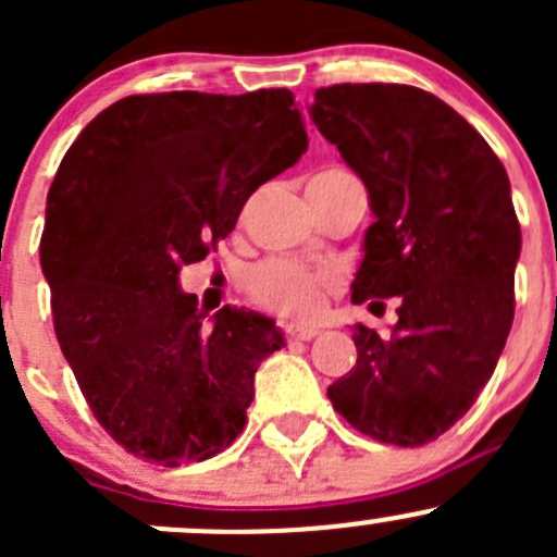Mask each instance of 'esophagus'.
Wrapping results in <instances>:
<instances>
[{"label": "esophagus", "instance_id": "34e87169", "mask_svg": "<svg viewBox=\"0 0 557 557\" xmlns=\"http://www.w3.org/2000/svg\"><path fill=\"white\" fill-rule=\"evenodd\" d=\"M320 334V329L318 325H288L285 323L283 325V336L288 342H307V339H312V336H318Z\"/></svg>", "mask_w": 557, "mask_h": 557}]
</instances>
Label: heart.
<instances>
[{
    "instance_id": "obj_1",
    "label": "heart",
    "mask_w": 557,
    "mask_h": 557,
    "mask_svg": "<svg viewBox=\"0 0 557 557\" xmlns=\"http://www.w3.org/2000/svg\"><path fill=\"white\" fill-rule=\"evenodd\" d=\"M347 174L339 166L318 172L312 180H331ZM336 277L329 269H314L294 258H267L252 263L243 277L245 294L261 310L288 320H305L320 312L325 296L334 290Z\"/></svg>"
}]
</instances>
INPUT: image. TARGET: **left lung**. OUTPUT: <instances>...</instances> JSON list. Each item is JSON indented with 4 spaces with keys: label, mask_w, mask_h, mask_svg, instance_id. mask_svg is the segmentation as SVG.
I'll list each match as a JSON object with an SVG mask.
<instances>
[{
    "label": "left lung",
    "mask_w": 557,
    "mask_h": 557,
    "mask_svg": "<svg viewBox=\"0 0 557 557\" xmlns=\"http://www.w3.org/2000/svg\"><path fill=\"white\" fill-rule=\"evenodd\" d=\"M312 121L372 201L352 301L385 312L398 296L391 334L356 325L358 361L329 398L372 440L429 445L469 412L512 329L520 223L507 170L423 88H318Z\"/></svg>",
    "instance_id": "left-lung-1"
}]
</instances>
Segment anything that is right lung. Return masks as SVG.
Returning a JSON list of instances; mask_svg holds the SVG:
<instances>
[{
	"label": "right lung",
	"instance_id": "add662e5",
	"mask_svg": "<svg viewBox=\"0 0 557 557\" xmlns=\"http://www.w3.org/2000/svg\"><path fill=\"white\" fill-rule=\"evenodd\" d=\"M307 150L288 88L134 94L99 112L48 190L39 263L53 329L99 425L137 458L199 463L245 429L274 320L212 329L180 269L234 232L252 190Z\"/></svg>",
	"mask_w": 557,
	"mask_h": 557
}]
</instances>
